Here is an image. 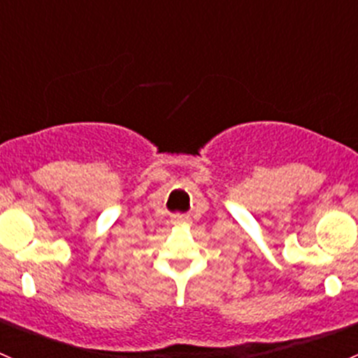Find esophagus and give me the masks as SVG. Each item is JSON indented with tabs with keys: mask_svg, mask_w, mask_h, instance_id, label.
<instances>
[{
	"mask_svg": "<svg viewBox=\"0 0 358 358\" xmlns=\"http://www.w3.org/2000/svg\"><path fill=\"white\" fill-rule=\"evenodd\" d=\"M180 220H182V222H185V220H187V218H180Z\"/></svg>",
	"mask_w": 358,
	"mask_h": 358,
	"instance_id": "obj_1",
	"label": "esophagus"
}]
</instances>
